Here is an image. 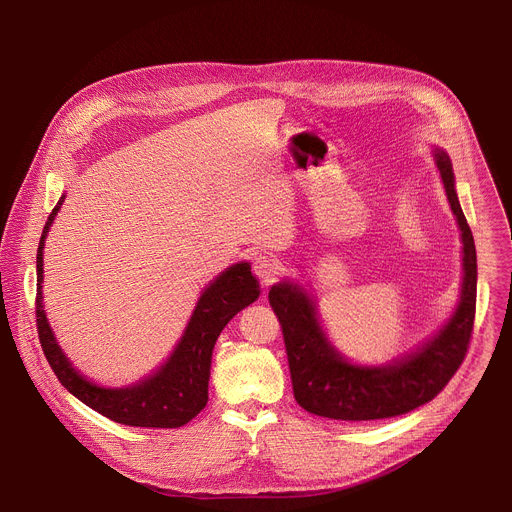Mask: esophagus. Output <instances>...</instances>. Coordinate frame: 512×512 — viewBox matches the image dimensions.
Wrapping results in <instances>:
<instances>
[{"label":"esophagus","mask_w":512,"mask_h":512,"mask_svg":"<svg viewBox=\"0 0 512 512\" xmlns=\"http://www.w3.org/2000/svg\"><path fill=\"white\" fill-rule=\"evenodd\" d=\"M253 271H255V275L267 285V283H271V281L279 275L281 265H279V261H277L275 257H271V255H257V257L253 259Z\"/></svg>","instance_id":"1"}]
</instances>
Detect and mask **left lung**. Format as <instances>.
<instances>
[{"label": "left lung", "instance_id": "8db88e82", "mask_svg": "<svg viewBox=\"0 0 512 512\" xmlns=\"http://www.w3.org/2000/svg\"><path fill=\"white\" fill-rule=\"evenodd\" d=\"M431 154L460 229L458 304L444 326L413 350L383 364H362L334 346L306 285L291 279L273 283L269 304L283 330L294 397L308 413L340 421H371L413 411L448 385L466 356L476 312V247L458 200L450 156L440 145H433Z\"/></svg>", "mask_w": 512, "mask_h": 512}]
</instances>
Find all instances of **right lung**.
<instances>
[{"instance_id": "1", "label": "right lung", "mask_w": 512, "mask_h": 512, "mask_svg": "<svg viewBox=\"0 0 512 512\" xmlns=\"http://www.w3.org/2000/svg\"><path fill=\"white\" fill-rule=\"evenodd\" d=\"M64 198L66 196L62 194L48 216L36 255L38 336L54 375L68 393L117 423L135 427L186 425L206 407L216 338L241 310L251 306L261 294L259 279L251 273V263H233L202 289L180 340L160 367L131 385H99L83 375L66 356L44 310V243Z\"/></svg>"}]
</instances>
